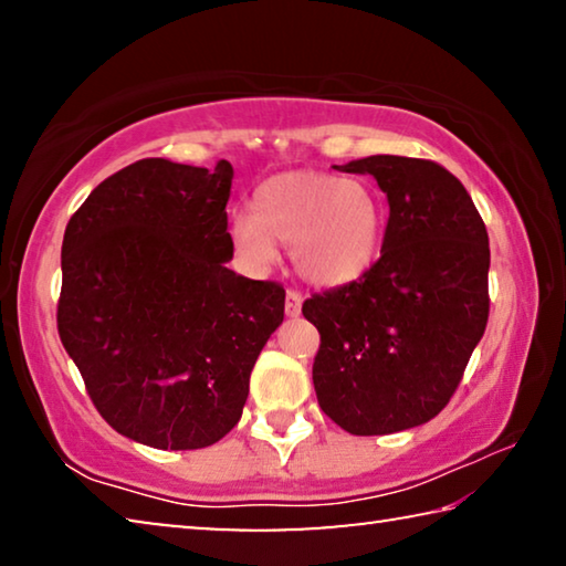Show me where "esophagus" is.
<instances>
[{"mask_svg":"<svg viewBox=\"0 0 566 566\" xmlns=\"http://www.w3.org/2000/svg\"><path fill=\"white\" fill-rule=\"evenodd\" d=\"M302 294L296 290H286V300H284V312L286 317H300L302 314Z\"/></svg>","mask_w":566,"mask_h":566,"instance_id":"obj_1","label":"esophagus"}]
</instances>
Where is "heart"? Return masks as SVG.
Returning <instances> with one entry per match:
<instances>
[{
    "instance_id": "1",
    "label": "heart",
    "mask_w": 566,
    "mask_h": 566,
    "mask_svg": "<svg viewBox=\"0 0 566 566\" xmlns=\"http://www.w3.org/2000/svg\"><path fill=\"white\" fill-rule=\"evenodd\" d=\"M381 229V205L361 179L290 171L256 189L254 214H234L229 237L237 254L256 270L276 260L274 242L292 244V264L302 280L342 286L371 270Z\"/></svg>"
}]
</instances>
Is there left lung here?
<instances>
[{
	"label": "left lung",
	"mask_w": 566,
	"mask_h": 566,
	"mask_svg": "<svg viewBox=\"0 0 566 566\" xmlns=\"http://www.w3.org/2000/svg\"><path fill=\"white\" fill-rule=\"evenodd\" d=\"M342 171L377 179L389 222L367 274L302 304L322 337L314 391L344 432L391 434L434 419L462 381L490 317V237L437 161L375 155Z\"/></svg>",
	"instance_id": "left-lung-1"
}]
</instances>
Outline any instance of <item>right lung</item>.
Returning a JSON list of instances; mask_svg holds the SVG:
<instances>
[{
  "label": "right lung",
  "instance_id": "obj_1",
  "mask_svg": "<svg viewBox=\"0 0 566 566\" xmlns=\"http://www.w3.org/2000/svg\"><path fill=\"white\" fill-rule=\"evenodd\" d=\"M234 169L139 159L84 199L62 242L56 329L112 429L202 449L242 417L284 290L227 270Z\"/></svg>",
  "mask_w": 566,
  "mask_h": 566
}]
</instances>
